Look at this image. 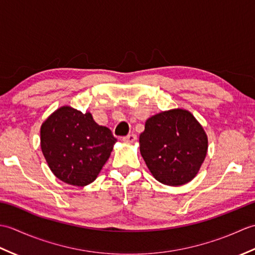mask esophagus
<instances>
[{"label":"esophagus","instance_id":"34e87169","mask_svg":"<svg viewBox=\"0 0 255 255\" xmlns=\"http://www.w3.org/2000/svg\"><path fill=\"white\" fill-rule=\"evenodd\" d=\"M122 140H123V141H125V142H129V143H130V142H133L134 140H137V136H136V134H134V133H129L128 136L124 137Z\"/></svg>","mask_w":255,"mask_h":255}]
</instances>
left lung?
<instances>
[{
  "instance_id": "obj_1",
  "label": "left lung",
  "mask_w": 255,
  "mask_h": 255,
  "mask_svg": "<svg viewBox=\"0 0 255 255\" xmlns=\"http://www.w3.org/2000/svg\"><path fill=\"white\" fill-rule=\"evenodd\" d=\"M140 152L156 181L180 186L196 176L207 153L203 127L185 110L162 112L145 122Z\"/></svg>"
}]
</instances>
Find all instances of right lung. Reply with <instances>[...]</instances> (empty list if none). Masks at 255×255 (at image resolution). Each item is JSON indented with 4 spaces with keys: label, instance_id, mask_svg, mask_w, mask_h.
<instances>
[{
    "label": "right lung",
    "instance_id": "add662e5",
    "mask_svg": "<svg viewBox=\"0 0 255 255\" xmlns=\"http://www.w3.org/2000/svg\"><path fill=\"white\" fill-rule=\"evenodd\" d=\"M117 139L100 126L90 113L63 106L41 125L40 145L45 159L59 180L73 186L95 181Z\"/></svg>",
    "mask_w": 255,
    "mask_h": 255
}]
</instances>
